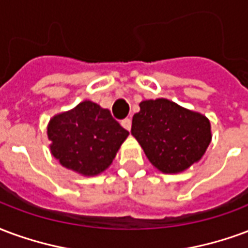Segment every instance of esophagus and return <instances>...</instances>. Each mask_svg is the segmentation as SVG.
<instances>
[{
  "mask_svg": "<svg viewBox=\"0 0 248 248\" xmlns=\"http://www.w3.org/2000/svg\"><path fill=\"white\" fill-rule=\"evenodd\" d=\"M122 125L125 128L126 131H131V126H132V120L131 119H124V120H122Z\"/></svg>",
  "mask_w": 248,
  "mask_h": 248,
  "instance_id": "1",
  "label": "esophagus"
}]
</instances>
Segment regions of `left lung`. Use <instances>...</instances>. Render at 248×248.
<instances>
[{"label": "left lung", "mask_w": 248, "mask_h": 248, "mask_svg": "<svg viewBox=\"0 0 248 248\" xmlns=\"http://www.w3.org/2000/svg\"><path fill=\"white\" fill-rule=\"evenodd\" d=\"M131 133L162 173L186 170L205 155L211 141L209 119L168 99L144 100L133 115Z\"/></svg>", "instance_id": "8db88e82"}]
</instances>
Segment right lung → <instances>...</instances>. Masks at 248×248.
<instances>
[{"label":"right lung","mask_w":248,"mask_h":248,"mask_svg":"<svg viewBox=\"0 0 248 248\" xmlns=\"http://www.w3.org/2000/svg\"><path fill=\"white\" fill-rule=\"evenodd\" d=\"M128 135L111 112L90 100L55 115L47 125L52 156L87 177L97 176L111 165Z\"/></svg>","instance_id":"1"}]
</instances>
